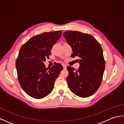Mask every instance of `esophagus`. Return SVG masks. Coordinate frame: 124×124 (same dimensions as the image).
Here are the masks:
<instances>
[{"label": "esophagus", "mask_w": 124, "mask_h": 124, "mask_svg": "<svg viewBox=\"0 0 124 124\" xmlns=\"http://www.w3.org/2000/svg\"><path fill=\"white\" fill-rule=\"evenodd\" d=\"M63 67L64 69H66L67 68V65L65 64H63Z\"/></svg>", "instance_id": "34e87169"}]
</instances>
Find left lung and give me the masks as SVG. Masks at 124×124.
Listing matches in <instances>:
<instances>
[{"label":"left lung","instance_id":"obj_1","mask_svg":"<svg viewBox=\"0 0 124 124\" xmlns=\"http://www.w3.org/2000/svg\"><path fill=\"white\" fill-rule=\"evenodd\" d=\"M63 35L72 48L73 53L71 56L79 57L78 60L80 65L77 70L67 67L68 87L78 96H90L101 85L106 66L101 45L88 33L69 30Z\"/></svg>","mask_w":124,"mask_h":124}]
</instances>
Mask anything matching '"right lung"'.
<instances>
[{"label": "right lung", "mask_w": 124, "mask_h": 124, "mask_svg": "<svg viewBox=\"0 0 124 124\" xmlns=\"http://www.w3.org/2000/svg\"><path fill=\"white\" fill-rule=\"evenodd\" d=\"M62 32L59 30L36 35L20 49L15 63L18 80L23 91L33 98L42 99L51 93L63 70L58 63L48 68L44 63Z\"/></svg>", "instance_id": "right-lung-1"}]
</instances>
